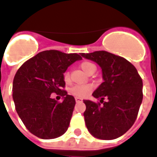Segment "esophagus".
I'll return each mask as SVG.
<instances>
[{
  "label": "esophagus",
  "instance_id": "esophagus-1",
  "mask_svg": "<svg viewBox=\"0 0 157 157\" xmlns=\"http://www.w3.org/2000/svg\"><path fill=\"white\" fill-rule=\"evenodd\" d=\"M75 101L77 103H79V102H82L83 101V99H80V98H75Z\"/></svg>",
  "mask_w": 157,
  "mask_h": 157
}]
</instances>
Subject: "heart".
<instances>
[{
	"label": "heart",
	"mask_w": 157,
	"mask_h": 157,
	"mask_svg": "<svg viewBox=\"0 0 157 157\" xmlns=\"http://www.w3.org/2000/svg\"><path fill=\"white\" fill-rule=\"evenodd\" d=\"M80 67L88 74H92L96 70L95 65L88 61L83 62L80 64ZM63 80L67 83L70 82V76L67 71L63 74ZM91 91H92V87L90 85H75L73 88H71L70 94L77 98H84L89 95Z\"/></svg>",
	"instance_id": "obj_1"
}]
</instances>
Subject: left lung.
I'll list each match as a JSON object with an SVG mask.
<instances>
[{"mask_svg":"<svg viewBox=\"0 0 157 157\" xmlns=\"http://www.w3.org/2000/svg\"><path fill=\"white\" fill-rule=\"evenodd\" d=\"M80 54L101 67L104 78L93 93L100 102L83 100L87 129L96 138L116 139L124 135L136 120L143 99L142 79L135 66L121 56L106 51Z\"/></svg>","mask_w":157,"mask_h":157,"instance_id":"8db88e82","label":"left lung"}]
</instances>
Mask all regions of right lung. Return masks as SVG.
<instances>
[{
	"label": "right lung",
	"mask_w": 157,
	"mask_h": 157,
	"mask_svg": "<svg viewBox=\"0 0 157 157\" xmlns=\"http://www.w3.org/2000/svg\"><path fill=\"white\" fill-rule=\"evenodd\" d=\"M82 59L78 53L47 50L21 65L16 73L12 97L16 110L31 133L41 139H54L66 132L75 99L64 90L63 74L67 67ZM56 92L63 102L51 98Z\"/></svg>",
	"instance_id": "add662e5"
}]
</instances>
